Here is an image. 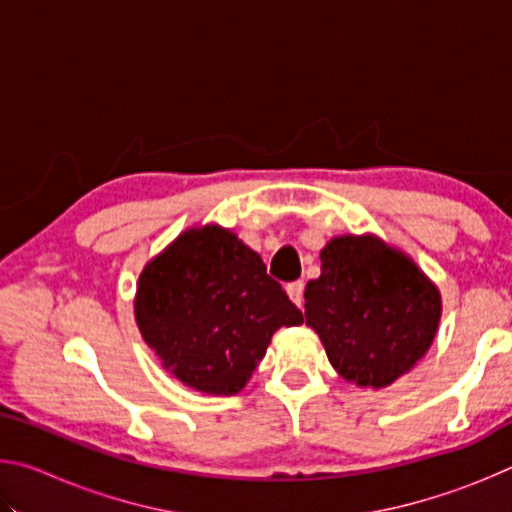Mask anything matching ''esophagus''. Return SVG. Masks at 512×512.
<instances>
[{"instance_id":"34e87169","label":"esophagus","mask_w":512,"mask_h":512,"mask_svg":"<svg viewBox=\"0 0 512 512\" xmlns=\"http://www.w3.org/2000/svg\"><path fill=\"white\" fill-rule=\"evenodd\" d=\"M287 293H289V298L296 302L298 307H302V302H305V282H302V280L291 282L289 287H287Z\"/></svg>"}]
</instances>
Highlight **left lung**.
<instances>
[{"label": "left lung", "instance_id": "8db88e82", "mask_svg": "<svg viewBox=\"0 0 512 512\" xmlns=\"http://www.w3.org/2000/svg\"><path fill=\"white\" fill-rule=\"evenodd\" d=\"M305 318L343 379L384 388L424 357L440 293L409 257L375 237H334L305 289Z\"/></svg>", "mask_w": 512, "mask_h": 512}]
</instances>
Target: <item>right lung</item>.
<instances>
[{
    "instance_id": "1",
    "label": "right lung",
    "mask_w": 512,
    "mask_h": 512,
    "mask_svg": "<svg viewBox=\"0 0 512 512\" xmlns=\"http://www.w3.org/2000/svg\"><path fill=\"white\" fill-rule=\"evenodd\" d=\"M135 318L162 366L212 395L239 393L275 329L305 320L262 257L216 225L185 232L146 264Z\"/></svg>"
}]
</instances>
